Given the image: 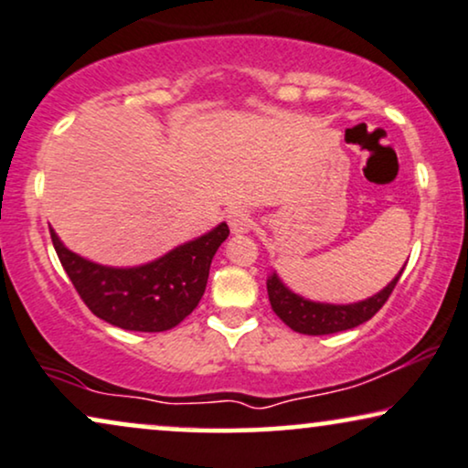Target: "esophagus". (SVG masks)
<instances>
[{
	"instance_id": "34e87169",
	"label": "esophagus",
	"mask_w": 468,
	"mask_h": 468,
	"mask_svg": "<svg viewBox=\"0 0 468 468\" xmlns=\"http://www.w3.org/2000/svg\"><path fill=\"white\" fill-rule=\"evenodd\" d=\"M229 227L233 233H248L252 229V218L246 209L229 211Z\"/></svg>"
}]
</instances>
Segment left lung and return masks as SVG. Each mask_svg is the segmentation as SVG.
<instances>
[{"label": "left lung", "instance_id": "left-lung-1", "mask_svg": "<svg viewBox=\"0 0 468 468\" xmlns=\"http://www.w3.org/2000/svg\"><path fill=\"white\" fill-rule=\"evenodd\" d=\"M401 271L388 282L382 292H378L371 298L360 300L354 304H326V303H313L303 295L293 293L292 289L285 287V282L278 278L276 271H271L268 278V295L271 309L289 328L300 335H333L341 333V330L356 328L371 319L378 311L382 309L388 295L393 293L395 285H398Z\"/></svg>", "mask_w": 468, "mask_h": 468}]
</instances>
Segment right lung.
<instances>
[{
    "label": "right lung",
    "instance_id": "add662e5",
    "mask_svg": "<svg viewBox=\"0 0 468 468\" xmlns=\"http://www.w3.org/2000/svg\"><path fill=\"white\" fill-rule=\"evenodd\" d=\"M229 238L227 222L176 246L155 261L135 268H108L70 252L51 229V241L64 271L103 322L135 333H164L197 309L203 298L211 259Z\"/></svg>",
    "mask_w": 468,
    "mask_h": 468
}]
</instances>
